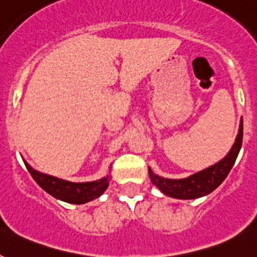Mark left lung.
I'll list each match as a JSON object with an SVG mask.
<instances>
[{"label": "left lung", "mask_w": 257, "mask_h": 257, "mask_svg": "<svg viewBox=\"0 0 257 257\" xmlns=\"http://www.w3.org/2000/svg\"><path fill=\"white\" fill-rule=\"evenodd\" d=\"M242 139H243V121H240L237 139L231 147L230 152L220 162L215 163L203 171L192 175L189 178L179 179V180L161 178L158 175L153 174L149 167V178L161 192L172 198L194 199L207 196L225 180L230 172L242 147Z\"/></svg>", "instance_id": "8db88e82"}]
</instances>
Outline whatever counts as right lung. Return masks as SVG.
<instances>
[{"label": "right lung", "mask_w": 257, "mask_h": 257, "mask_svg": "<svg viewBox=\"0 0 257 257\" xmlns=\"http://www.w3.org/2000/svg\"><path fill=\"white\" fill-rule=\"evenodd\" d=\"M24 163H26L29 174L32 175V178L35 179L36 183L45 192L49 193L50 196L55 197L60 201L68 202V203L82 205L86 202L92 201V199L100 197L109 185V176L100 179V180L90 181V183H70V181L61 180L55 176L42 174L37 170L32 169L26 161Z\"/></svg>", "instance_id": "1"}]
</instances>
